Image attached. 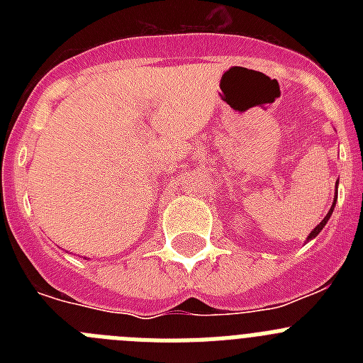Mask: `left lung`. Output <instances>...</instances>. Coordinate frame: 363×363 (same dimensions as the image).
Instances as JSON below:
<instances>
[{
    "instance_id": "obj_1",
    "label": "left lung",
    "mask_w": 363,
    "mask_h": 363,
    "mask_svg": "<svg viewBox=\"0 0 363 363\" xmlns=\"http://www.w3.org/2000/svg\"><path fill=\"white\" fill-rule=\"evenodd\" d=\"M336 189H338V179H336ZM336 198H338V194H335V200H333V205H331V209H329V213L325 214V218H323L322 221H320L318 225L314 227L313 230H311L309 233V236H307V242H309V240H313V238H316V236H318L320 233H322V229L323 227H325V223L327 221H329V218H331V214H333V211H335V205H336Z\"/></svg>"
}]
</instances>
